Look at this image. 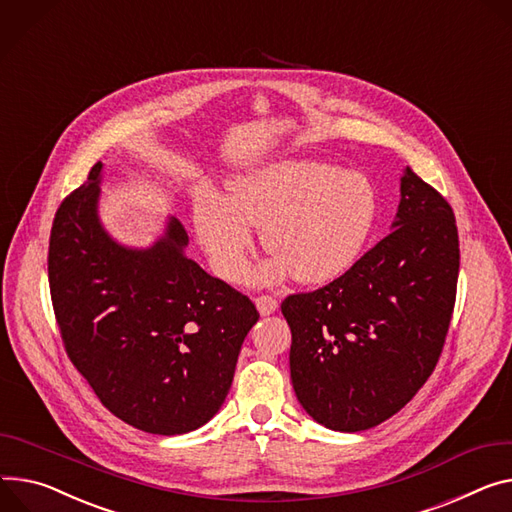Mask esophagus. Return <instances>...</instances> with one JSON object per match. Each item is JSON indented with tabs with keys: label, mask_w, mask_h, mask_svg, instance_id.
Returning a JSON list of instances; mask_svg holds the SVG:
<instances>
[{
	"label": "esophagus",
	"mask_w": 512,
	"mask_h": 512,
	"mask_svg": "<svg viewBox=\"0 0 512 512\" xmlns=\"http://www.w3.org/2000/svg\"><path fill=\"white\" fill-rule=\"evenodd\" d=\"M254 303H256V309L260 311V316H270V313H274V311H277V307H279L277 299H274V297H268V295H260V297H256V299H254Z\"/></svg>",
	"instance_id": "obj_1"
}]
</instances>
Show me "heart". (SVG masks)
<instances>
[{
  "label": "heart",
  "mask_w": 512,
  "mask_h": 512,
  "mask_svg": "<svg viewBox=\"0 0 512 512\" xmlns=\"http://www.w3.org/2000/svg\"><path fill=\"white\" fill-rule=\"evenodd\" d=\"M377 215V190L365 174L285 160L235 178L231 196L203 190L194 205V231L229 283L248 268L254 225L274 252L256 270V281L277 283L293 272L301 283H328L359 260Z\"/></svg>",
  "instance_id": "1"
}]
</instances>
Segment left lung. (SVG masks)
<instances>
[{
    "mask_svg": "<svg viewBox=\"0 0 512 512\" xmlns=\"http://www.w3.org/2000/svg\"><path fill=\"white\" fill-rule=\"evenodd\" d=\"M457 274L453 211L406 168L387 238L330 285L281 305L303 410L340 432L367 430L400 412L439 361Z\"/></svg>",
    "mask_w": 512,
    "mask_h": 512,
    "instance_id": "left-lung-1",
    "label": "left lung"
}]
</instances>
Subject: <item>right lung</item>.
<instances>
[{"instance_id": "right-lung-1", "label": "right lung", "mask_w": 512, "mask_h": 512, "mask_svg": "<svg viewBox=\"0 0 512 512\" xmlns=\"http://www.w3.org/2000/svg\"><path fill=\"white\" fill-rule=\"evenodd\" d=\"M98 162L57 209L49 285L65 350L98 400L151 435H184L223 406L254 303L186 256L176 217L147 248L100 221Z\"/></svg>"}]
</instances>
